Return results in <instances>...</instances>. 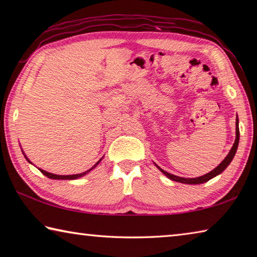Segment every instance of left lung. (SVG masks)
<instances>
[{
	"instance_id": "1",
	"label": "left lung",
	"mask_w": 257,
	"mask_h": 257,
	"mask_svg": "<svg viewBox=\"0 0 257 257\" xmlns=\"http://www.w3.org/2000/svg\"><path fill=\"white\" fill-rule=\"evenodd\" d=\"M236 138H235V143H234L232 149L230 150V152H228V155L225 157V159L223 160L219 166H217L214 170H212L211 172L204 174V176L202 177H199V178H193V179H187V178H181V177H177L174 176V174H171L169 173L165 170H162V169L160 167H157L159 168V170L165 174V176H167L170 180H173V181H177V182H181V183H185V184H200V183H204V182H207L209 180H211L212 178L216 177L217 174L222 173L223 171L225 170V169L227 168V166L230 165L231 161L233 160L234 156H235V152L237 150V147H238V141H239V129H238V119H236Z\"/></svg>"
}]
</instances>
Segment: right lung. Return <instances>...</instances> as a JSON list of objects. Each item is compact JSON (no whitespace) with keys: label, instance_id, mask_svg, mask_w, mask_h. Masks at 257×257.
I'll use <instances>...</instances> for the list:
<instances>
[{"label":"right lung","instance_id":"1","mask_svg":"<svg viewBox=\"0 0 257 257\" xmlns=\"http://www.w3.org/2000/svg\"><path fill=\"white\" fill-rule=\"evenodd\" d=\"M24 156H25V155H24ZM25 158H26V156H25ZM26 160L29 161V162H31L29 159H27V158H26ZM100 160H101V159H100ZM100 160L98 161V162L96 163V165H95L94 167H92L91 169H94V168L98 165V163L100 162ZM91 169H89V170H87V171H85V172H83V173L70 174V176H58V174H53V173H50V172H47V171H45V170H41V169H40V171H41L43 174H44V176H46L47 178H50V179H55V180H74V179H78V178H80V177L85 176V174H86L87 172H89V171L91 170Z\"/></svg>","mask_w":257,"mask_h":257}]
</instances>
